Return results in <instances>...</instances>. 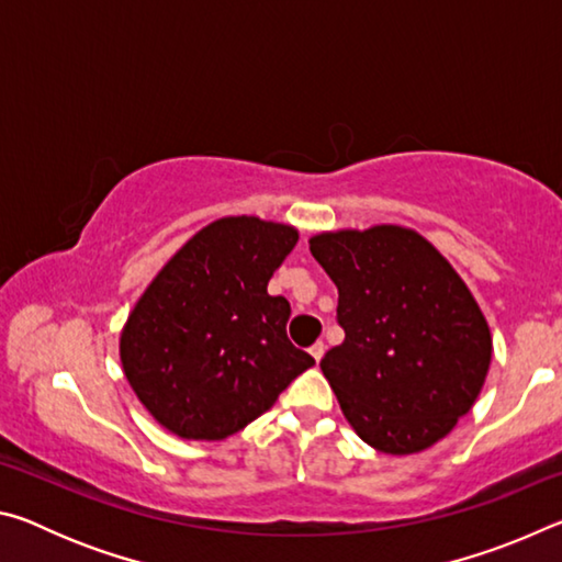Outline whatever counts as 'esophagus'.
Listing matches in <instances>:
<instances>
[{"label":"esophagus","instance_id":"obj_1","mask_svg":"<svg viewBox=\"0 0 562 562\" xmlns=\"http://www.w3.org/2000/svg\"><path fill=\"white\" fill-rule=\"evenodd\" d=\"M310 355L315 357V361H319L322 357H325V341H315V345L310 347Z\"/></svg>","mask_w":562,"mask_h":562}]
</instances>
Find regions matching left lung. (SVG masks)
Instances as JSON below:
<instances>
[{"instance_id":"8db88e82","label":"left lung","mask_w":562,"mask_h":562,"mask_svg":"<svg viewBox=\"0 0 562 562\" xmlns=\"http://www.w3.org/2000/svg\"><path fill=\"white\" fill-rule=\"evenodd\" d=\"M310 252L337 284L345 341L319 361L361 441L416 453L449 434L486 382L491 331L456 270L398 225L322 233Z\"/></svg>"}]
</instances>
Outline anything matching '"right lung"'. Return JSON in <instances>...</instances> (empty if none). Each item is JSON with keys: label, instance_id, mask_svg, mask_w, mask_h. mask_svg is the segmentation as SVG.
Returning <instances> with one entry per match:
<instances>
[{"label": "right lung", "instance_id": "obj_1", "mask_svg": "<svg viewBox=\"0 0 562 562\" xmlns=\"http://www.w3.org/2000/svg\"><path fill=\"white\" fill-rule=\"evenodd\" d=\"M294 245V227L223 217L148 284L123 327L121 361L140 404L168 431L225 439L315 364L288 339L290 302L268 294Z\"/></svg>", "mask_w": 562, "mask_h": 562}]
</instances>
